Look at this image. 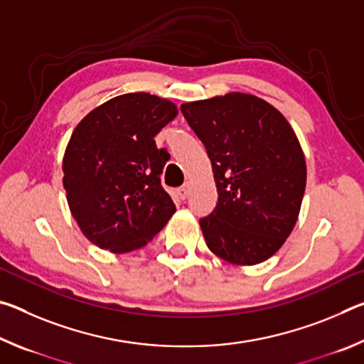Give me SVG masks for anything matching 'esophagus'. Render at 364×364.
<instances>
[{
  "label": "esophagus",
  "instance_id": "34e87169",
  "mask_svg": "<svg viewBox=\"0 0 364 364\" xmlns=\"http://www.w3.org/2000/svg\"><path fill=\"white\" fill-rule=\"evenodd\" d=\"M176 194H178V197H180V199H186V197L189 196V184H184V186H181V188H178L176 189Z\"/></svg>",
  "mask_w": 364,
  "mask_h": 364
}]
</instances>
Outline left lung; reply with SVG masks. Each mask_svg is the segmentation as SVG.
Here are the masks:
<instances>
[{
  "label": "left lung",
  "instance_id": "obj_1",
  "mask_svg": "<svg viewBox=\"0 0 364 364\" xmlns=\"http://www.w3.org/2000/svg\"><path fill=\"white\" fill-rule=\"evenodd\" d=\"M205 146L218 202L200 218L207 247L236 264L274 255L297 221L306 184L305 157L279 110L260 97L230 93L181 104Z\"/></svg>",
  "mask_w": 364,
  "mask_h": 364
}]
</instances>
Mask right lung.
Masks as SVG:
<instances>
[{"label": "right lung", "mask_w": 364, "mask_h": 364, "mask_svg": "<svg viewBox=\"0 0 364 364\" xmlns=\"http://www.w3.org/2000/svg\"><path fill=\"white\" fill-rule=\"evenodd\" d=\"M176 114L162 97L128 93L91 110L73 130L63 181L73 218L97 247H143L175 213L160 183L170 156L154 138Z\"/></svg>", "instance_id": "right-lung-1"}]
</instances>
